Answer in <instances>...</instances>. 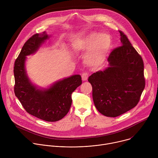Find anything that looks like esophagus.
I'll use <instances>...</instances> for the list:
<instances>
[{"instance_id":"obj_1","label":"esophagus","mask_w":158,"mask_h":158,"mask_svg":"<svg viewBox=\"0 0 158 158\" xmlns=\"http://www.w3.org/2000/svg\"><path fill=\"white\" fill-rule=\"evenodd\" d=\"M81 76H82V81H87V79H88V77H89V74L87 73H84Z\"/></svg>"}]
</instances>
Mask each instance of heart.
I'll use <instances>...</instances> for the list:
<instances>
[{
    "label": "heart",
    "mask_w": 158,
    "mask_h": 158,
    "mask_svg": "<svg viewBox=\"0 0 158 158\" xmlns=\"http://www.w3.org/2000/svg\"><path fill=\"white\" fill-rule=\"evenodd\" d=\"M111 47L110 35L105 32L92 33L74 43V48L84 52V62L89 66L97 67L105 61Z\"/></svg>",
    "instance_id": "obj_1"
}]
</instances>
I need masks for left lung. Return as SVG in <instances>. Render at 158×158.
<instances>
[{"label": "left lung", "instance_id": "8db88e82", "mask_svg": "<svg viewBox=\"0 0 158 158\" xmlns=\"http://www.w3.org/2000/svg\"><path fill=\"white\" fill-rule=\"evenodd\" d=\"M121 46L112 51L109 67L90 76L93 98L98 111L107 117H117L136 106L145 87L141 56L121 31Z\"/></svg>", "mask_w": 158, "mask_h": 158}]
</instances>
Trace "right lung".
I'll return each instance as SVG.
<instances>
[{
	"instance_id": "obj_1",
	"label": "right lung",
	"mask_w": 158,
	"mask_h": 158,
	"mask_svg": "<svg viewBox=\"0 0 158 158\" xmlns=\"http://www.w3.org/2000/svg\"><path fill=\"white\" fill-rule=\"evenodd\" d=\"M49 36L44 32L30 37L14 64V93L29 114L48 122L62 119L72 104V93L82 84L81 76L74 75L60 80L48 89H38L29 80L25 69L26 56L34 54Z\"/></svg>"
}]
</instances>
